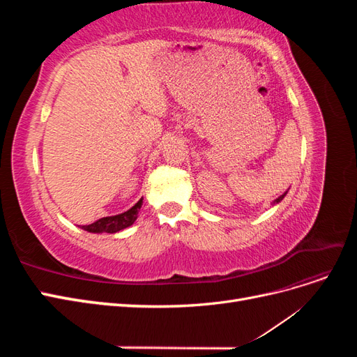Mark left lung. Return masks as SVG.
<instances>
[{
	"mask_svg": "<svg viewBox=\"0 0 357 357\" xmlns=\"http://www.w3.org/2000/svg\"><path fill=\"white\" fill-rule=\"evenodd\" d=\"M286 193H287V190H286V192H284V193H283V195H280V197H278V198H277V199H275V201H274V202H273V204H278V202H280V201H283V198H284V197H286Z\"/></svg>",
	"mask_w": 357,
	"mask_h": 357,
	"instance_id": "obj_1",
	"label": "left lung"
}]
</instances>
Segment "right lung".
<instances>
[{"mask_svg": "<svg viewBox=\"0 0 357 357\" xmlns=\"http://www.w3.org/2000/svg\"><path fill=\"white\" fill-rule=\"evenodd\" d=\"M142 205H143V198L139 199L134 205V207L129 208L128 211H125L122 214L109 215V218H102L91 225H84V226H82V229L92 232V234H102V232L114 234V232L122 231V229L128 228V226H131L137 220L138 211H139V208H142Z\"/></svg>", "mask_w": 357, "mask_h": 357, "instance_id": "1", "label": "right lung"}]
</instances>
